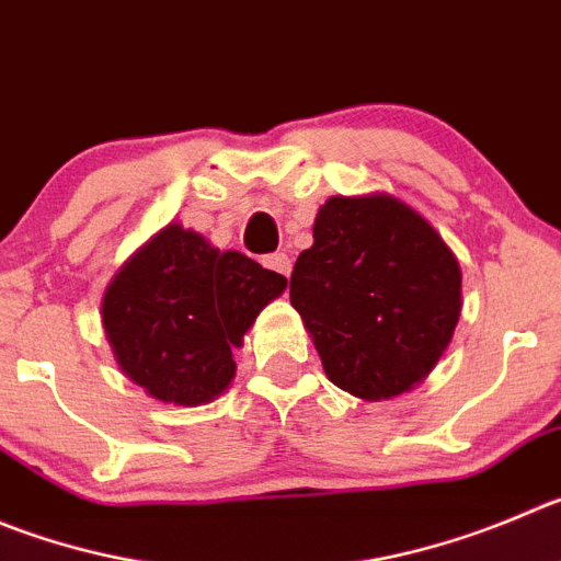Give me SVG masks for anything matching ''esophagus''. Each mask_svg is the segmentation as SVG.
I'll return each instance as SVG.
<instances>
[{
	"mask_svg": "<svg viewBox=\"0 0 561 561\" xmlns=\"http://www.w3.org/2000/svg\"><path fill=\"white\" fill-rule=\"evenodd\" d=\"M263 263H265V268L276 271V274L290 276L293 263H290V256H287L285 251H279V254H268V256H265V260H263Z\"/></svg>",
	"mask_w": 561,
	"mask_h": 561,
	"instance_id": "esophagus-1",
	"label": "esophagus"
}]
</instances>
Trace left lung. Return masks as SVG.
<instances>
[{"mask_svg": "<svg viewBox=\"0 0 561 561\" xmlns=\"http://www.w3.org/2000/svg\"><path fill=\"white\" fill-rule=\"evenodd\" d=\"M290 305L332 385L363 401L396 399L446 354L462 316V271L401 198L332 196L293 265Z\"/></svg>", "mask_w": 561, "mask_h": 561, "instance_id": "1", "label": "left lung"}]
</instances>
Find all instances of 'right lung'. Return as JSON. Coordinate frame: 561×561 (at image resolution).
<instances>
[{"label": "right lung", "mask_w": 561, "mask_h": 561, "mask_svg": "<svg viewBox=\"0 0 561 561\" xmlns=\"http://www.w3.org/2000/svg\"><path fill=\"white\" fill-rule=\"evenodd\" d=\"M285 287L276 271L171 221L110 279L104 337L122 374L146 396L202 407L232 385V348Z\"/></svg>", "instance_id": "obj_1"}]
</instances>
